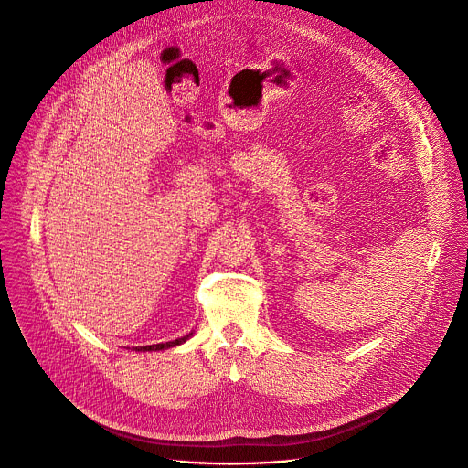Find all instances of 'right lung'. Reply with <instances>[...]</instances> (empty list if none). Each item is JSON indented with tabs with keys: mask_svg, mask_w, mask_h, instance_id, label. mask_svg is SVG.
Here are the masks:
<instances>
[{
	"mask_svg": "<svg viewBox=\"0 0 468 468\" xmlns=\"http://www.w3.org/2000/svg\"><path fill=\"white\" fill-rule=\"evenodd\" d=\"M190 337H192V331L188 333V335H185V337H181V339H176V341L159 343V345H150V346H135L133 350H135V352H159V350H168V348H176V346L186 343Z\"/></svg>",
	"mask_w": 468,
	"mask_h": 468,
	"instance_id": "right-lung-1",
	"label": "right lung"
}]
</instances>
